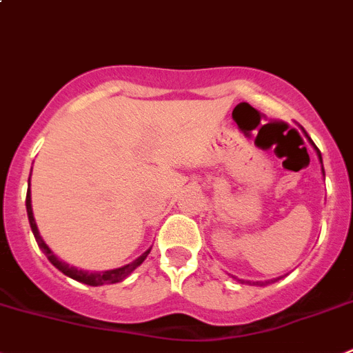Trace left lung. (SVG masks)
Wrapping results in <instances>:
<instances>
[{
  "label": "left lung",
  "mask_w": 353,
  "mask_h": 353,
  "mask_svg": "<svg viewBox=\"0 0 353 353\" xmlns=\"http://www.w3.org/2000/svg\"><path fill=\"white\" fill-rule=\"evenodd\" d=\"M299 128H301V125H299ZM301 131L305 132V137L308 138V141H310V145H312L313 147V150H315V154H316V157H319V163H320V166H322V176H325V171H324V164H322V154H320V150L319 148H316V145L313 143L312 141V138L308 137V134H306V131L305 129L301 128ZM234 278V280H238V282L240 283H247V285H257V287H263V285H268V283H273V282H276V280H280V278H274V280H271V282H250V280H240V278H236V276H232Z\"/></svg>",
  "instance_id": "1"
}]
</instances>
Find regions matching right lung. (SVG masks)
I'll return each instance as SVG.
<instances>
[{"label":"right lung","instance_id":"obj_1","mask_svg":"<svg viewBox=\"0 0 353 353\" xmlns=\"http://www.w3.org/2000/svg\"><path fill=\"white\" fill-rule=\"evenodd\" d=\"M28 185H31V176H29L28 180ZM26 210H28V219H29V225H31V231H33L34 238H37V243L38 247L41 248V252H43L45 255H47V259L50 261L54 266L57 268V270L61 271V273H64L66 276L73 278V280H77V282L80 283H85V285H90V287H99V285H110V283H119L122 282L124 278H128L129 274L132 273V271L137 270L138 266H140L141 263H143L145 259H147V255L150 254L152 247L148 248V250H145L143 254L140 255L138 259H134L132 263L125 264V266H121V268H115V270H106V271H87V270H79V268L75 266H70V264H66L64 261H61L59 257H57L54 252L48 248V245L45 243L43 238L40 236V231H38V225L37 222H34V215H33V206H31V190L28 189V196H26Z\"/></svg>","mask_w":353,"mask_h":353}]
</instances>
